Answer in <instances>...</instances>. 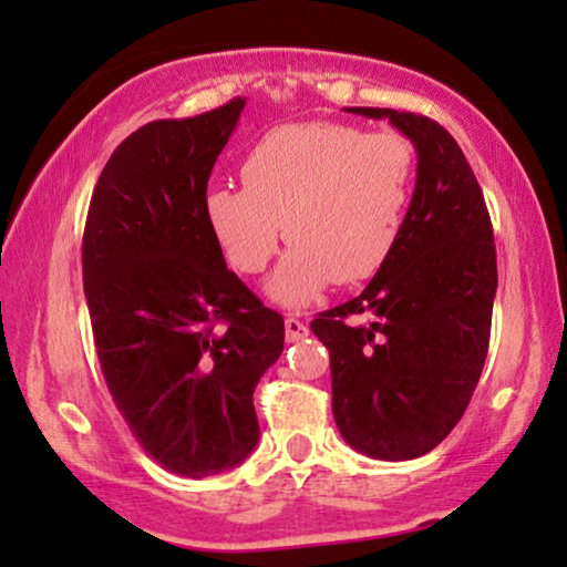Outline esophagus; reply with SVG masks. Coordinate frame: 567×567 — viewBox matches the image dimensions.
Returning <instances> with one entry per match:
<instances>
[{"label":"esophagus","mask_w":567,"mask_h":567,"mask_svg":"<svg viewBox=\"0 0 567 567\" xmlns=\"http://www.w3.org/2000/svg\"><path fill=\"white\" fill-rule=\"evenodd\" d=\"M284 324H286V340H289V343H297V340L309 336L307 322H301L299 317H286Z\"/></svg>","instance_id":"esophagus-1"}]
</instances>
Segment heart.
Wrapping results in <instances>:
<instances>
[{
	"instance_id": "b5f03b06",
	"label": "heart",
	"mask_w": 567,
	"mask_h": 567,
	"mask_svg": "<svg viewBox=\"0 0 567 567\" xmlns=\"http://www.w3.org/2000/svg\"><path fill=\"white\" fill-rule=\"evenodd\" d=\"M239 173L245 188L206 193L208 229L243 274H260L286 231L293 245L266 289L301 307L332 278L353 284L384 266L413 198L415 152L398 131L286 123L252 144Z\"/></svg>"
}]
</instances>
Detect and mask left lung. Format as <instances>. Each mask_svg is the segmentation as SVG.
<instances>
[{"mask_svg":"<svg viewBox=\"0 0 567 567\" xmlns=\"http://www.w3.org/2000/svg\"><path fill=\"white\" fill-rule=\"evenodd\" d=\"M417 154L415 190L394 250L359 297L317 315L330 351L332 415L355 452L429 454L467 410L491 340L498 266L491 214L460 144L436 121L392 107Z\"/></svg>","mask_w":567,"mask_h":567,"instance_id":"1","label":"left lung"}]
</instances>
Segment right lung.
<instances>
[{"mask_svg":"<svg viewBox=\"0 0 567 567\" xmlns=\"http://www.w3.org/2000/svg\"><path fill=\"white\" fill-rule=\"evenodd\" d=\"M245 100L152 121L92 193L82 281L115 408L154 462L219 475L260 439L252 392L284 351V317L231 274L204 216L214 162Z\"/></svg>","mask_w":567,"mask_h":567,"instance_id":"right-lung-1","label":"right lung"}]
</instances>
